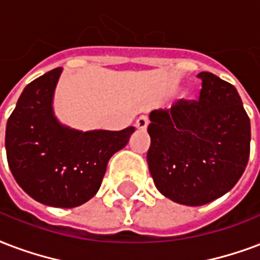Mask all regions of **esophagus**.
Here are the masks:
<instances>
[{"instance_id": "1", "label": "esophagus", "mask_w": 260, "mask_h": 260, "mask_svg": "<svg viewBox=\"0 0 260 260\" xmlns=\"http://www.w3.org/2000/svg\"><path fill=\"white\" fill-rule=\"evenodd\" d=\"M148 126V119L146 116H140L139 119L136 120V127L139 128V130H146Z\"/></svg>"}]
</instances>
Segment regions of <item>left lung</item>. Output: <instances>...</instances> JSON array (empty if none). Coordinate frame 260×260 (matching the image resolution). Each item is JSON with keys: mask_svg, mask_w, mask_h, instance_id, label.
<instances>
[{"mask_svg": "<svg viewBox=\"0 0 260 260\" xmlns=\"http://www.w3.org/2000/svg\"><path fill=\"white\" fill-rule=\"evenodd\" d=\"M198 100H178L150 113L147 153L157 189L171 201L200 207L226 194L249 160L250 121L235 86L214 73Z\"/></svg>", "mask_w": 260, "mask_h": 260, "instance_id": "8db88e82", "label": "left lung"}]
</instances>
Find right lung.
<instances>
[{"label": "right lung", "mask_w": 260, "mask_h": 260, "mask_svg": "<svg viewBox=\"0 0 260 260\" xmlns=\"http://www.w3.org/2000/svg\"><path fill=\"white\" fill-rule=\"evenodd\" d=\"M62 68L35 79L21 93L7 121V160L18 185L35 201L75 208L99 191L113 154L128 143L134 127L80 132L53 113Z\"/></svg>", "instance_id": "obj_1"}]
</instances>
